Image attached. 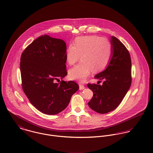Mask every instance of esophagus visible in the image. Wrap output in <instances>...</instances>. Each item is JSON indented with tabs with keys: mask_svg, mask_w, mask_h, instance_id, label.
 Returning <instances> with one entry per match:
<instances>
[{
	"mask_svg": "<svg viewBox=\"0 0 153 153\" xmlns=\"http://www.w3.org/2000/svg\"><path fill=\"white\" fill-rule=\"evenodd\" d=\"M79 90H82V89H84L85 88V87L84 86V85H82L81 84L79 85Z\"/></svg>",
	"mask_w": 153,
	"mask_h": 153,
	"instance_id": "obj_1",
	"label": "esophagus"
}]
</instances>
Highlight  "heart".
I'll return each mask as SVG.
<instances>
[{"mask_svg":"<svg viewBox=\"0 0 153 153\" xmlns=\"http://www.w3.org/2000/svg\"><path fill=\"white\" fill-rule=\"evenodd\" d=\"M112 53L109 41L98 36H88L76 38L66 52V59L70 65L82 61L69 71L71 79L84 82L90 75L103 71L109 63ZM82 56H81L80 55Z\"/></svg>","mask_w":153,"mask_h":153,"instance_id":"1","label":"heart"}]
</instances>
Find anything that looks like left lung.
I'll use <instances>...</instances> for the list:
<instances>
[{"label":"left lung","instance_id":"obj_1","mask_svg":"<svg viewBox=\"0 0 153 153\" xmlns=\"http://www.w3.org/2000/svg\"><path fill=\"white\" fill-rule=\"evenodd\" d=\"M111 57L107 68L94 78L102 85L88 84L94 95L88 106L100 114L115 109L121 102L131 84V60L126 47L115 36H111Z\"/></svg>","mask_w":153,"mask_h":153}]
</instances>
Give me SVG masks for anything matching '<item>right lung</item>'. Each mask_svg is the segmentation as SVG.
<instances>
[{"label":"right lung","mask_w":153,"mask_h":153,"mask_svg":"<svg viewBox=\"0 0 153 153\" xmlns=\"http://www.w3.org/2000/svg\"><path fill=\"white\" fill-rule=\"evenodd\" d=\"M66 45L64 41L42 35L23 52L20 63L22 89L30 103L42 113L57 114L65 109L72 95L79 89L67 75Z\"/></svg>","instance_id":"add662e5"}]
</instances>
